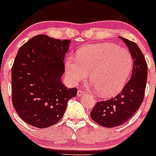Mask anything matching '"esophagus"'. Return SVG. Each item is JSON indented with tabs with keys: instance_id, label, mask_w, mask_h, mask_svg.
<instances>
[{
	"instance_id": "esophagus-1",
	"label": "esophagus",
	"mask_w": 156,
	"mask_h": 156,
	"mask_svg": "<svg viewBox=\"0 0 156 156\" xmlns=\"http://www.w3.org/2000/svg\"><path fill=\"white\" fill-rule=\"evenodd\" d=\"M85 92H83V91L80 90V89H79V90L78 91V93H77V95L78 96H82V95H85Z\"/></svg>"
}]
</instances>
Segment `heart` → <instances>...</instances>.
Wrapping results in <instances>:
<instances>
[{
    "instance_id": "1",
    "label": "heart",
    "mask_w": 156,
    "mask_h": 156,
    "mask_svg": "<svg viewBox=\"0 0 156 156\" xmlns=\"http://www.w3.org/2000/svg\"><path fill=\"white\" fill-rule=\"evenodd\" d=\"M77 58L69 57L66 62L68 78L78 84L90 73V80L102 97L114 95L124 88L133 64L128 50L108 42L83 48Z\"/></svg>"
}]
</instances>
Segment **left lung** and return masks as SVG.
Returning a JSON list of instances; mask_svg holds the SVG:
<instances>
[{
  "label": "left lung",
  "mask_w": 156,
  "mask_h": 156,
  "mask_svg": "<svg viewBox=\"0 0 156 156\" xmlns=\"http://www.w3.org/2000/svg\"><path fill=\"white\" fill-rule=\"evenodd\" d=\"M128 47L133 61L130 80L122 91L114 98L97 102L90 113L91 118L105 128H114L124 124L139 108L145 92L147 64L140 48L135 42L119 37Z\"/></svg>",
  "instance_id": "8db88e82"
}]
</instances>
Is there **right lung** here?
I'll return each mask as SVG.
<instances>
[{
  "instance_id": "right-lung-1",
  "label": "right lung",
  "mask_w": 156,
  "mask_h": 156,
  "mask_svg": "<svg viewBox=\"0 0 156 156\" xmlns=\"http://www.w3.org/2000/svg\"><path fill=\"white\" fill-rule=\"evenodd\" d=\"M70 40L39 34L19 49L12 68V103L28 125L45 128L63 117L77 89L62 83L64 60Z\"/></svg>"
}]
</instances>
